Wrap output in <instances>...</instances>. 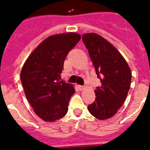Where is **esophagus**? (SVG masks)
Instances as JSON below:
<instances>
[{
	"label": "esophagus",
	"mask_w": 150,
	"mask_h": 150,
	"mask_svg": "<svg viewBox=\"0 0 150 150\" xmlns=\"http://www.w3.org/2000/svg\"><path fill=\"white\" fill-rule=\"evenodd\" d=\"M79 88L80 90H83L84 89V86H79Z\"/></svg>",
	"instance_id": "obj_1"
}]
</instances>
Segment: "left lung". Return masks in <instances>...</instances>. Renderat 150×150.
Here are the masks:
<instances>
[{"label": "left lung", "mask_w": 150, "mask_h": 150, "mask_svg": "<svg viewBox=\"0 0 150 150\" xmlns=\"http://www.w3.org/2000/svg\"><path fill=\"white\" fill-rule=\"evenodd\" d=\"M82 39L101 83L95 90L96 98L88 110L97 119L107 120L116 114L126 99L132 72L122 55L100 35L88 33Z\"/></svg>", "instance_id": "1"}]
</instances>
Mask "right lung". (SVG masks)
Returning a JSON list of instances; mask_svg holds the SVG:
<instances>
[{
    "mask_svg": "<svg viewBox=\"0 0 150 150\" xmlns=\"http://www.w3.org/2000/svg\"><path fill=\"white\" fill-rule=\"evenodd\" d=\"M76 33L50 36L29 55L20 74L28 100L40 118L46 122L62 119L75 92L71 84L60 80L64 62L80 40Z\"/></svg>",
    "mask_w": 150,
    "mask_h": 150,
    "instance_id": "1",
    "label": "right lung"
}]
</instances>
